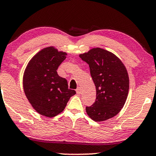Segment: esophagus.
Instances as JSON below:
<instances>
[{
	"label": "esophagus",
	"mask_w": 156,
	"mask_h": 156,
	"mask_svg": "<svg viewBox=\"0 0 156 156\" xmlns=\"http://www.w3.org/2000/svg\"><path fill=\"white\" fill-rule=\"evenodd\" d=\"M76 93H77V94H78V95H80V93H81V89H80V88H78L76 89Z\"/></svg>",
	"instance_id": "esophagus-1"
}]
</instances>
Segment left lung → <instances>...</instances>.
Masks as SVG:
<instances>
[{
	"label": "left lung",
	"instance_id": "1",
	"mask_svg": "<svg viewBox=\"0 0 156 156\" xmlns=\"http://www.w3.org/2000/svg\"><path fill=\"white\" fill-rule=\"evenodd\" d=\"M79 57L89 65L96 90V101L86 106V113L96 122L114 117L123 108L129 92V76L125 65L113 53L99 47Z\"/></svg>",
	"mask_w": 156,
	"mask_h": 156
}]
</instances>
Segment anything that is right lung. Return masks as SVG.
<instances>
[{"label":"right lung","mask_w":156,"mask_h":156,"mask_svg":"<svg viewBox=\"0 0 156 156\" xmlns=\"http://www.w3.org/2000/svg\"><path fill=\"white\" fill-rule=\"evenodd\" d=\"M66 55L54 47H46L31 59L23 73V87L27 99L37 112L47 117L61 113L76 94L68 89L67 80L57 72Z\"/></svg>","instance_id":"obj_1"}]
</instances>
